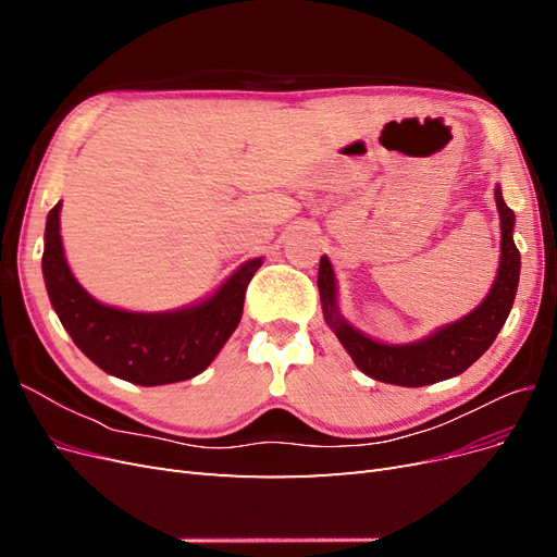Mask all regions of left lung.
Returning a JSON list of instances; mask_svg holds the SVG:
<instances>
[{
	"label": "left lung",
	"mask_w": 557,
	"mask_h": 557,
	"mask_svg": "<svg viewBox=\"0 0 557 557\" xmlns=\"http://www.w3.org/2000/svg\"><path fill=\"white\" fill-rule=\"evenodd\" d=\"M495 199L502 221V258L491 295L485 297L476 311H471L469 315L458 320V323L436 330L423 342L391 346L379 344L362 332L352 330L339 315V311H336V285L332 264L327 258H320L318 290L320 301H323L325 320L334 334L339 336L344 348L350 352L352 362L367 376L404 387L430 385L462 374L469 364H474L491 348L497 332L507 323L520 276V252L513 244L516 215L507 207L499 188L495 190Z\"/></svg>",
	"instance_id": "8db88e82"
}]
</instances>
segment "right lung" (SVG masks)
Returning <instances> with one entry per match:
<instances>
[{"label":"right lung","mask_w":557,"mask_h":557,"mask_svg":"<svg viewBox=\"0 0 557 557\" xmlns=\"http://www.w3.org/2000/svg\"><path fill=\"white\" fill-rule=\"evenodd\" d=\"M260 264V258L248 260L213 297L190 309L132 313L104 307L66 267L60 205L48 211L41 258L50 305L74 344L107 374L137 385L176 383L205 372L237 330L246 288Z\"/></svg>","instance_id":"add662e5"}]
</instances>
